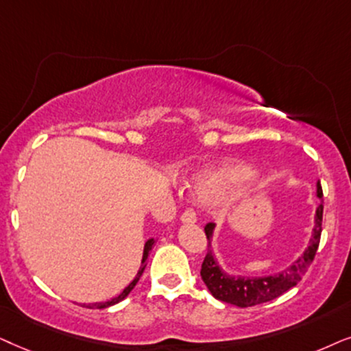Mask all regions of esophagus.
Segmentation results:
<instances>
[{
    "mask_svg": "<svg viewBox=\"0 0 351 351\" xmlns=\"http://www.w3.org/2000/svg\"><path fill=\"white\" fill-rule=\"evenodd\" d=\"M181 221L186 223V224H194L195 221H197V217H195L194 210L193 208L184 210L183 215H181Z\"/></svg>",
    "mask_w": 351,
    "mask_h": 351,
    "instance_id": "obj_1",
    "label": "esophagus"
}]
</instances>
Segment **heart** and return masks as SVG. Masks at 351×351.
I'll list each match as a JSON object with an SVG mask.
<instances>
[{"instance_id": "obj_1", "label": "heart", "mask_w": 351, "mask_h": 351, "mask_svg": "<svg viewBox=\"0 0 351 351\" xmlns=\"http://www.w3.org/2000/svg\"><path fill=\"white\" fill-rule=\"evenodd\" d=\"M249 176V168L242 165H226L195 173L191 180V184H193V193L197 199L215 200L231 193Z\"/></svg>"}]
</instances>
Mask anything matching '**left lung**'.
Masks as SVG:
<instances>
[{
  "instance_id": "1",
  "label": "left lung",
  "mask_w": 351,
  "mask_h": 351,
  "mask_svg": "<svg viewBox=\"0 0 351 351\" xmlns=\"http://www.w3.org/2000/svg\"><path fill=\"white\" fill-rule=\"evenodd\" d=\"M316 195L317 199H322V189L319 181L316 183ZM321 223H322V204L316 207L315 213V224H313L310 241H308L306 249L303 254L293 260L287 268L274 274H266V276H232L228 274L221 266H219L217 256L212 250H210V244H212V237L215 232L217 224L208 223L205 226V234L208 239V252L205 255L202 269H200V276L205 286L210 291V293L219 302L231 303V305L247 308L260 305V303L274 300L289 289L295 287L298 281L306 273L308 266L315 258L317 245H319L321 239Z\"/></svg>"
}]
</instances>
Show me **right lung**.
<instances>
[{
    "instance_id": "1",
    "label": "right lung",
    "mask_w": 351,
    "mask_h": 351,
    "mask_svg": "<svg viewBox=\"0 0 351 351\" xmlns=\"http://www.w3.org/2000/svg\"><path fill=\"white\" fill-rule=\"evenodd\" d=\"M154 242H156V241H154V239H147V241H146V244H144V250H143V260H141V266H139V269H138L136 276H134L133 281L130 282L128 286L123 289V292H121L120 295H117V297H114V298H110V300H107V302L88 303V305H85V306H86V308H99V310H102V308H109V306H112V305H115V303H119V302H121V300H125V298H127V297L130 295V292L133 291L134 286H136V284H138L139 278L143 276L144 269H146V260H147V256H149V252L152 250V245H154Z\"/></svg>"
}]
</instances>
